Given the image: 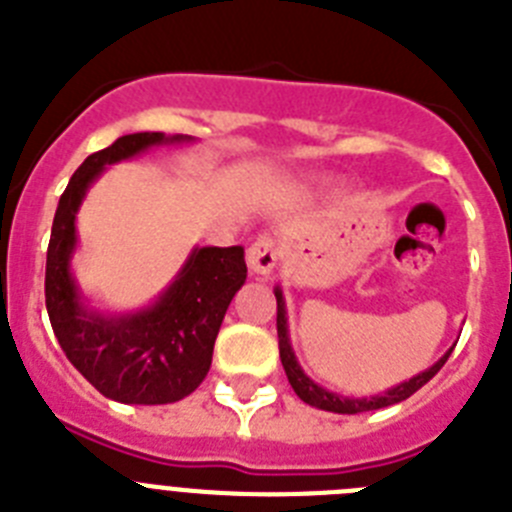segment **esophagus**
<instances>
[{
  "mask_svg": "<svg viewBox=\"0 0 512 512\" xmlns=\"http://www.w3.org/2000/svg\"><path fill=\"white\" fill-rule=\"evenodd\" d=\"M246 261H248V269H251V274H256V277H269L279 261L277 241H274V238H269V235H261V238H256V241L248 246Z\"/></svg>",
  "mask_w": 512,
  "mask_h": 512,
  "instance_id": "obj_1",
  "label": "esophagus"
}]
</instances>
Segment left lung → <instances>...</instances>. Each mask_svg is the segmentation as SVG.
I'll use <instances>...</instances> for the list:
<instances>
[{
  "label": "left lung",
  "instance_id": "8db88e82",
  "mask_svg": "<svg viewBox=\"0 0 512 512\" xmlns=\"http://www.w3.org/2000/svg\"><path fill=\"white\" fill-rule=\"evenodd\" d=\"M274 297H277V336H279V356H282V366L284 372H287L289 384H292V390L297 392L302 402L312 405V408L318 410H328V413H338V415H356V413H369V410H379V408H390V405H397V402L408 400L413 392H418L425 382H431L438 372H441V366L446 364V359L451 356L454 346L441 356L433 366H428L425 372H418L415 377L405 379V382L395 384L390 390L379 392V395L372 397H346L338 395V392H330L325 387H320L315 379H310L305 374V369L300 366L295 356V348H292V341H289V323H287V305H284V295L282 287H274Z\"/></svg>",
  "mask_w": 512,
  "mask_h": 512
}]
</instances>
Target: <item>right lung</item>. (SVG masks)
<instances>
[{
	"label": "right lung",
	"mask_w": 512,
	"mask_h": 512,
	"mask_svg": "<svg viewBox=\"0 0 512 512\" xmlns=\"http://www.w3.org/2000/svg\"><path fill=\"white\" fill-rule=\"evenodd\" d=\"M192 140V135H122L74 171L53 217L45 261V307L53 333L81 377L125 405H169L200 387L230 300L246 284L243 246H194L151 305L128 312L99 310L71 269L79 246L76 215L107 166Z\"/></svg>",
	"instance_id": "obj_1"
}]
</instances>
